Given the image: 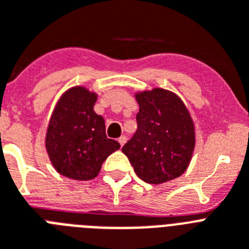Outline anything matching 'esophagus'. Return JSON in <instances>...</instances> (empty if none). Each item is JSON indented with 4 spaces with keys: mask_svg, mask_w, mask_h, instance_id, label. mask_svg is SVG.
I'll list each match as a JSON object with an SVG mask.
<instances>
[{
    "mask_svg": "<svg viewBox=\"0 0 249 249\" xmlns=\"http://www.w3.org/2000/svg\"><path fill=\"white\" fill-rule=\"evenodd\" d=\"M126 141H127V137L126 136H121L120 139H118V142H120L121 146H123V145L126 143Z\"/></svg>",
    "mask_w": 249,
    "mask_h": 249,
    "instance_id": "obj_1",
    "label": "esophagus"
}]
</instances>
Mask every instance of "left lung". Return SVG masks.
I'll use <instances>...</instances> for the list:
<instances>
[{
    "instance_id": "left-lung-1",
    "label": "left lung",
    "mask_w": 249,
    "mask_h": 249,
    "mask_svg": "<svg viewBox=\"0 0 249 249\" xmlns=\"http://www.w3.org/2000/svg\"><path fill=\"white\" fill-rule=\"evenodd\" d=\"M137 131L122 147L139 178L150 184L176 179L186 172L196 143L195 123L176 92L154 88L135 94Z\"/></svg>"
}]
</instances>
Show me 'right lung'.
Segmentation results:
<instances>
[{
  "label": "right lung",
  "mask_w": 249,
  "mask_h": 249,
  "mask_svg": "<svg viewBox=\"0 0 249 249\" xmlns=\"http://www.w3.org/2000/svg\"><path fill=\"white\" fill-rule=\"evenodd\" d=\"M98 95L85 86H72L59 96L46 133V149L53 168L75 180L94 179L103 163L120 149L108 139L104 118L94 112Z\"/></svg>",
  "instance_id": "right-lung-1"
}]
</instances>
